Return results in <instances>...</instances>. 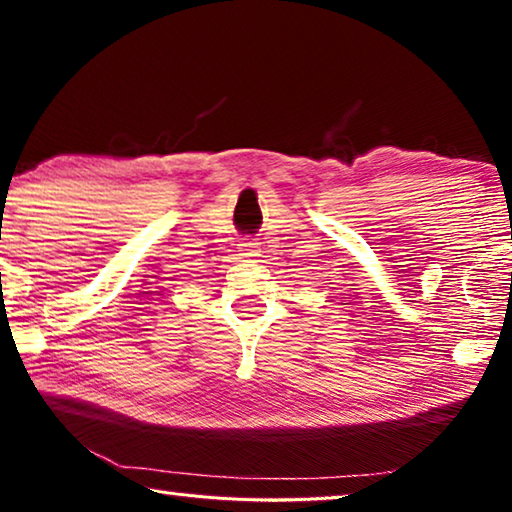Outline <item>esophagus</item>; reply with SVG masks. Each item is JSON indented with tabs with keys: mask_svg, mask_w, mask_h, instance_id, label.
Returning <instances> with one entry per match:
<instances>
[{
	"mask_svg": "<svg viewBox=\"0 0 512 512\" xmlns=\"http://www.w3.org/2000/svg\"><path fill=\"white\" fill-rule=\"evenodd\" d=\"M239 250H241V255L255 257V255H257V244H255V241H241Z\"/></svg>",
	"mask_w": 512,
	"mask_h": 512,
	"instance_id": "34e87169",
	"label": "esophagus"
}]
</instances>
